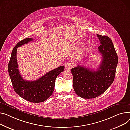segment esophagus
Here are the masks:
<instances>
[{"mask_svg": "<svg viewBox=\"0 0 130 130\" xmlns=\"http://www.w3.org/2000/svg\"><path fill=\"white\" fill-rule=\"evenodd\" d=\"M73 66V64L72 63H67L65 64V68L67 70H70Z\"/></svg>", "mask_w": 130, "mask_h": 130, "instance_id": "obj_1", "label": "esophagus"}]
</instances>
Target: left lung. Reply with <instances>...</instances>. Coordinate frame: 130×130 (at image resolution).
Instances as JSON below:
<instances>
[{
	"instance_id": "1",
	"label": "left lung",
	"mask_w": 130,
	"mask_h": 130,
	"mask_svg": "<svg viewBox=\"0 0 130 130\" xmlns=\"http://www.w3.org/2000/svg\"><path fill=\"white\" fill-rule=\"evenodd\" d=\"M97 36L101 44L98 51L102 57L98 70L93 71L80 65L71 70L74 91L84 99L99 96L110 87L115 77L118 58L113 43L107 36Z\"/></svg>"
}]
</instances>
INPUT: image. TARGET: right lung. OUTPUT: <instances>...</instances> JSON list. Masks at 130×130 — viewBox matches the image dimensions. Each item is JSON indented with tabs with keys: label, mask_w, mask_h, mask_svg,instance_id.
Listing matches in <instances>:
<instances>
[{
	"label": "right lung",
	"mask_w": 130,
	"mask_h": 130,
	"mask_svg": "<svg viewBox=\"0 0 130 130\" xmlns=\"http://www.w3.org/2000/svg\"><path fill=\"white\" fill-rule=\"evenodd\" d=\"M26 38L19 42L12 50L8 64V72L15 92L23 99L33 103L45 101L52 94L55 82L58 75L64 70V66H59L52 70L34 81L24 80L18 70L17 60V48L33 41Z\"/></svg>",
	"instance_id": "obj_1"
}]
</instances>
